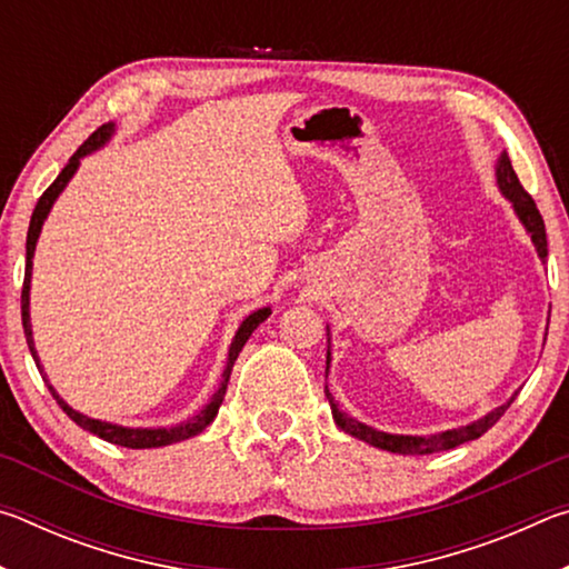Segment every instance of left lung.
I'll return each instance as SVG.
<instances>
[{"instance_id":"8db88e82","label":"left lung","mask_w":569,"mask_h":569,"mask_svg":"<svg viewBox=\"0 0 569 569\" xmlns=\"http://www.w3.org/2000/svg\"><path fill=\"white\" fill-rule=\"evenodd\" d=\"M495 176H497L499 192H502L509 203H512L519 223L525 226L529 238H532L539 261L545 263L547 261L545 220H542V216H539L532 196H529V192L522 188V182H519L512 162H509V158H507V152L499 156ZM326 329H329V326H326ZM329 366H331V339H329V351H326V377H329ZM326 399H329V403H331V413H333L336 427L343 429L346 435L361 439L371 447H379L383 451H393V455H435V451H447V449H455L459 445H465V441L479 439L487 429H492L495 423L499 421V417H502V413L509 409V403L517 399V391L512 393V397H509V401L502 403V407L492 409L489 413H485V417H479V419L469 421V423H461V427H455V429L437 431V435H423V437H419V435H389V431H379V429L369 427V423L349 417V413L341 411L339 403L333 401L329 387H326Z\"/></svg>"}]
</instances>
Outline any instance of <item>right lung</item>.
<instances>
[{
    "mask_svg": "<svg viewBox=\"0 0 569 569\" xmlns=\"http://www.w3.org/2000/svg\"><path fill=\"white\" fill-rule=\"evenodd\" d=\"M114 134V124L108 122L102 124V128L94 130L88 140L82 142L80 150L74 152L70 158V162L62 168L60 176L52 182L50 188L42 192V198L37 200L34 206V213L30 220V230H27V266H24V286H22V326H24V336H27V346H30V353L37 363V369H40L42 379L47 383V389L54 397V401L60 403L62 411L70 417L77 427H82L84 431H90V435L100 437L104 441H110V445H118V447H128V449H156V447H168V445H176V441H186L190 437H198L200 431H203L210 421L218 417V409L220 403H223L226 397V389H228V379H230V371H233V363L238 359L240 349H243L246 341L250 339V333H253L258 326H261L268 316H271V306L266 308H258L250 316H246L243 323L238 326V331L233 336V341H230V349H228V361H226V369H223V381H220L218 391L213 393V399H210L203 409L198 413H192L190 419L176 423V427H122V423H112V421H102V419H92L88 413H80L77 409H72L70 403H67L60 393L54 391V387L47 379V373L40 363V356H37L34 349V339H32V321H30V288H32V258H34V248H37V240H40L42 233V226L47 216H50V210L54 206V200L60 198V192L67 188V182L72 180V176L80 168V160L84 156H90V152L100 150L104 142H108Z\"/></svg>",
    "mask_w": 569,
    "mask_h": 569,
    "instance_id": "right-lung-1",
    "label": "right lung"
}]
</instances>
